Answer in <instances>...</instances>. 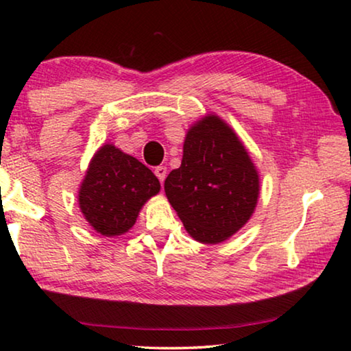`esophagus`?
Returning a JSON list of instances; mask_svg holds the SVG:
<instances>
[{
  "label": "esophagus",
  "mask_w": 351,
  "mask_h": 351,
  "mask_svg": "<svg viewBox=\"0 0 351 351\" xmlns=\"http://www.w3.org/2000/svg\"><path fill=\"white\" fill-rule=\"evenodd\" d=\"M154 175L158 176V180H159V181L164 182L165 176H167V167H164V165H159V167L154 169Z\"/></svg>",
  "instance_id": "obj_1"
}]
</instances>
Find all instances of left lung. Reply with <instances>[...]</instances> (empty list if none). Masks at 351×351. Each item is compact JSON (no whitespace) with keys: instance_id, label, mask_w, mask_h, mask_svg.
Returning <instances> with one entry per match:
<instances>
[{"instance_id":"left-lung-1","label":"left lung","mask_w":351,"mask_h":351,"mask_svg":"<svg viewBox=\"0 0 351 351\" xmlns=\"http://www.w3.org/2000/svg\"><path fill=\"white\" fill-rule=\"evenodd\" d=\"M164 190L187 232L204 245H217L252 217L260 180L234 130L209 114L190 127L181 167L170 171Z\"/></svg>"}]
</instances>
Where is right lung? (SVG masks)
<instances>
[{
    "instance_id": "1",
    "label": "right lung",
    "mask_w": 351,
    "mask_h": 351,
    "mask_svg": "<svg viewBox=\"0 0 351 351\" xmlns=\"http://www.w3.org/2000/svg\"><path fill=\"white\" fill-rule=\"evenodd\" d=\"M161 189L138 159L105 144L94 154L79 190V206L94 230L105 237L128 232L148 199Z\"/></svg>"
}]
</instances>
